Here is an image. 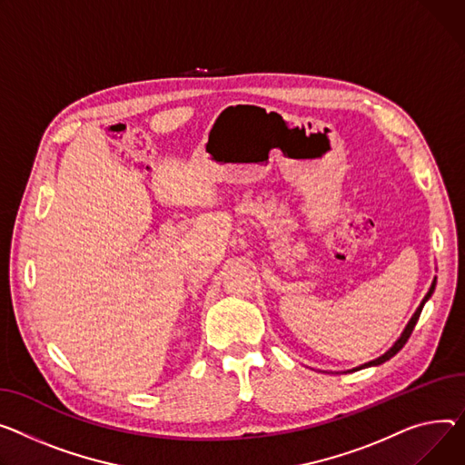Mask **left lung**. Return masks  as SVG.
Segmentation results:
<instances>
[{"mask_svg": "<svg viewBox=\"0 0 465 465\" xmlns=\"http://www.w3.org/2000/svg\"><path fill=\"white\" fill-rule=\"evenodd\" d=\"M434 290H436V281L431 282V286H430V290H428V293H426V297L422 299V302L419 304V308H417V312L413 314V318L410 320V323H408V327L404 329V332H401V336L396 340V344L385 353V355H381V357H378V359H374V361H370V362H366V364H362V366H359V370L361 368H366V366H376V364H381V362H385V361H389L391 357H394L401 348L406 346V342L410 340V336H411V332H413V329H415V325H417V322H419V316H420V312H422V306H424V302L430 299V295L434 293ZM357 370V368H355Z\"/></svg>", "mask_w": 465, "mask_h": 465, "instance_id": "obj_1", "label": "left lung"}]
</instances>
